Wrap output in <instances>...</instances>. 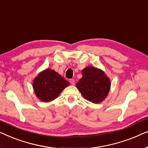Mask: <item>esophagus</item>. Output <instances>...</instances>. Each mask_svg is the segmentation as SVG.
Here are the masks:
<instances>
[{
	"label": "esophagus",
	"mask_w": 148,
	"mask_h": 148,
	"mask_svg": "<svg viewBox=\"0 0 148 148\" xmlns=\"http://www.w3.org/2000/svg\"><path fill=\"white\" fill-rule=\"evenodd\" d=\"M70 83L72 85H74L75 84V80L74 79H70Z\"/></svg>",
	"instance_id": "esophagus-1"
}]
</instances>
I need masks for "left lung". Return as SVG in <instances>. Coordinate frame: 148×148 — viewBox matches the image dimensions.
Wrapping results in <instances>:
<instances>
[{
    "mask_svg": "<svg viewBox=\"0 0 148 148\" xmlns=\"http://www.w3.org/2000/svg\"><path fill=\"white\" fill-rule=\"evenodd\" d=\"M83 77L76 84L86 100L93 103L104 100L110 88V79L102 71L88 66L82 71Z\"/></svg>",
    "mask_w": 148,
    "mask_h": 148,
    "instance_id": "1",
    "label": "left lung"
}]
</instances>
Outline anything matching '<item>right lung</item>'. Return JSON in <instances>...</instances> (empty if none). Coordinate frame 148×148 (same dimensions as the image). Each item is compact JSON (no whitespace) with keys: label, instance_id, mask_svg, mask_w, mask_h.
<instances>
[{"label":"right lung","instance_id":"add662e5","mask_svg":"<svg viewBox=\"0 0 148 148\" xmlns=\"http://www.w3.org/2000/svg\"><path fill=\"white\" fill-rule=\"evenodd\" d=\"M69 83L59 74L50 69L40 73L34 80V89L36 96L42 102L54 100Z\"/></svg>","mask_w":148,"mask_h":148}]
</instances>
